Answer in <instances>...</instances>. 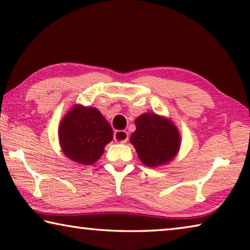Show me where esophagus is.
I'll use <instances>...</instances> for the list:
<instances>
[{"label": "esophagus", "mask_w": 250, "mask_h": 250, "mask_svg": "<svg viewBox=\"0 0 250 250\" xmlns=\"http://www.w3.org/2000/svg\"><path fill=\"white\" fill-rule=\"evenodd\" d=\"M114 140L117 143H121V144H124L128 141V133L126 130H116L114 133Z\"/></svg>", "instance_id": "34e87169"}]
</instances>
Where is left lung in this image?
Wrapping results in <instances>:
<instances>
[{"label":"left lung","instance_id":"obj_1","mask_svg":"<svg viewBox=\"0 0 250 250\" xmlns=\"http://www.w3.org/2000/svg\"><path fill=\"white\" fill-rule=\"evenodd\" d=\"M136 130L129 141L141 162L150 168L166 165L178 154L181 134L169 118L155 113H144L135 120Z\"/></svg>","mask_w":250,"mask_h":250}]
</instances>
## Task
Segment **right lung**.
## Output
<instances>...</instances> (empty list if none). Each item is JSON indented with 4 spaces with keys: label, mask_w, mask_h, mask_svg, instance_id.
<instances>
[{
    "label": "right lung",
    "mask_w": 250,
    "mask_h": 250,
    "mask_svg": "<svg viewBox=\"0 0 250 250\" xmlns=\"http://www.w3.org/2000/svg\"><path fill=\"white\" fill-rule=\"evenodd\" d=\"M113 140V129L95 107L76 104L59 126L60 146L65 156L81 165H92Z\"/></svg>",
    "instance_id": "1"
}]
</instances>
